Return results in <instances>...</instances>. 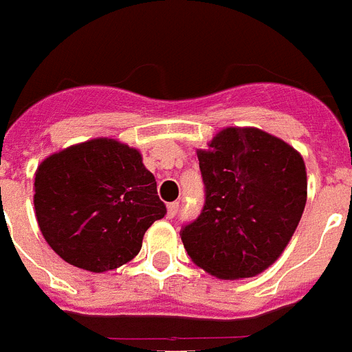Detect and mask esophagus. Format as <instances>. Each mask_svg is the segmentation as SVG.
Returning <instances> with one entry per match:
<instances>
[{
	"instance_id": "1",
	"label": "esophagus",
	"mask_w": 352,
	"mask_h": 352,
	"mask_svg": "<svg viewBox=\"0 0 352 352\" xmlns=\"http://www.w3.org/2000/svg\"><path fill=\"white\" fill-rule=\"evenodd\" d=\"M178 210H179V203H169V205H167V217H170V219H173L174 216H176V214H178Z\"/></svg>"
}]
</instances>
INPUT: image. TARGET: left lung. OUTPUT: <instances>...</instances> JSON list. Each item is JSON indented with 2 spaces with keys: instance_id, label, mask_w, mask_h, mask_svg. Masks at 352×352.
<instances>
[{
  "instance_id": "8db88e82",
  "label": "left lung",
  "mask_w": 352,
  "mask_h": 352,
  "mask_svg": "<svg viewBox=\"0 0 352 352\" xmlns=\"http://www.w3.org/2000/svg\"><path fill=\"white\" fill-rule=\"evenodd\" d=\"M197 160L205 205L179 232L188 257L214 277L259 275L283 254L306 207L300 153L255 127H226Z\"/></svg>"
}]
</instances>
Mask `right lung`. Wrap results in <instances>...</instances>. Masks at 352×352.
Here are the masks:
<instances>
[{
	"instance_id": "right-lung-1",
	"label": "right lung",
	"mask_w": 352,
	"mask_h": 352,
	"mask_svg": "<svg viewBox=\"0 0 352 352\" xmlns=\"http://www.w3.org/2000/svg\"><path fill=\"white\" fill-rule=\"evenodd\" d=\"M41 234L60 259L93 274L129 263L167 214L140 151L113 138L72 145L41 162L34 182Z\"/></svg>"
}]
</instances>
